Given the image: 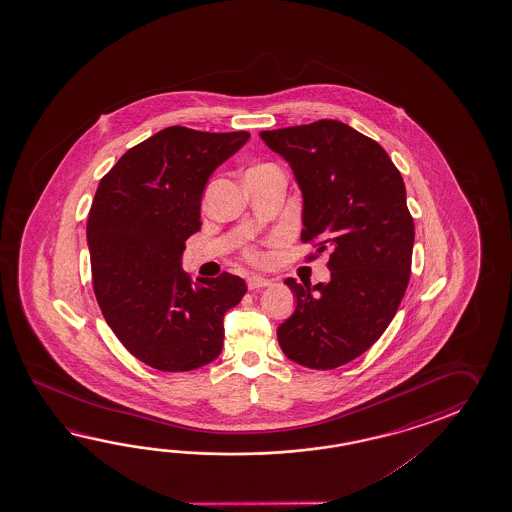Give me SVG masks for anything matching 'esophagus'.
<instances>
[{"label": "esophagus", "mask_w": 512, "mask_h": 512, "mask_svg": "<svg viewBox=\"0 0 512 512\" xmlns=\"http://www.w3.org/2000/svg\"><path fill=\"white\" fill-rule=\"evenodd\" d=\"M247 285H249V289L251 291H258V289H263V287H267V285H271V280H267V278H261V276H249L247 278Z\"/></svg>", "instance_id": "34e87169"}]
</instances>
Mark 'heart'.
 Segmentation results:
<instances>
[{"instance_id":"heart-1","label":"heart","mask_w":512,"mask_h":512,"mask_svg":"<svg viewBox=\"0 0 512 512\" xmlns=\"http://www.w3.org/2000/svg\"><path fill=\"white\" fill-rule=\"evenodd\" d=\"M249 258H251V260L258 261L260 260V254H258V252H251V254H249Z\"/></svg>"}]
</instances>
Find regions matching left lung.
Returning <instances> with one entry per match:
<instances>
[{
    "label": "left lung",
    "mask_w": 512,
    "mask_h": 512,
    "mask_svg": "<svg viewBox=\"0 0 512 512\" xmlns=\"http://www.w3.org/2000/svg\"><path fill=\"white\" fill-rule=\"evenodd\" d=\"M302 190V241L329 251L327 283H285L296 309L278 327L287 359L333 370L360 357L390 326L410 282L414 219L406 188L379 142L338 120L261 131Z\"/></svg>",
    "instance_id": "obj_1"
}]
</instances>
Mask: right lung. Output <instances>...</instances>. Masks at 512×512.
I'll return each mask as SVG.
<instances>
[{
	"label": "right lung",
	"mask_w": 512,
	"mask_h": 512,
	"mask_svg": "<svg viewBox=\"0 0 512 512\" xmlns=\"http://www.w3.org/2000/svg\"><path fill=\"white\" fill-rule=\"evenodd\" d=\"M249 137L170 126L124 153L98 185L87 218L95 296L122 346L155 370L218 359L223 316L247 293L229 272L192 283L181 258L201 229L208 177Z\"/></svg>",
	"instance_id": "right-lung-1"
}]
</instances>
